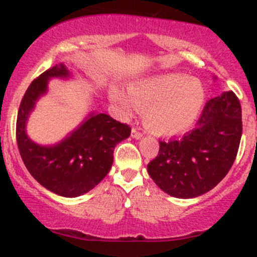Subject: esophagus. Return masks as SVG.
I'll return each instance as SVG.
<instances>
[{"instance_id": "34e87169", "label": "esophagus", "mask_w": 257, "mask_h": 257, "mask_svg": "<svg viewBox=\"0 0 257 257\" xmlns=\"http://www.w3.org/2000/svg\"><path fill=\"white\" fill-rule=\"evenodd\" d=\"M132 137L134 139H141L143 138V133L139 132L137 128H133L132 129Z\"/></svg>"}]
</instances>
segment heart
Wrapping results in <instances>:
<instances>
[{
	"label": "heart",
	"mask_w": 257,
	"mask_h": 257,
	"mask_svg": "<svg viewBox=\"0 0 257 257\" xmlns=\"http://www.w3.org/2000/svg\"><path fill=\"white\" fill-rule=\"evenodd\" d=\"M125 95L112 88L110 96L123 113L144 110V119L152 132L175 135L190 129L198 118L205 91L198 79L182 73H166L133 83Z\"/></svg>",
	"instance_id": "heart-1"
}]
</instances>
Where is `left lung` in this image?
I'll return each instance as SVG.
<instances>
[{
	"label": "left lung",
	"instance_id": "1",
	"mask_svg": "<svg viewBox=\"0 0 257 257\" xmlns=\"http://www.w3.org/2000/svg\"><path fill=\"white\" fill-rule=\"evenodd\" d=\"M241 107L232 90L206 102L196 128L181 139L159 141L157 157L147 164L156 185L176 198H194L213 190L237 157Z\"/></svg>",
	"mask_w": 257,
	"mask_h": 257
}]
</instances>
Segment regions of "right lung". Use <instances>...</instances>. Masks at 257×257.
Listing matches in <instances>:
<instances>
[{"instance_id": "obj_1", "label": "right lung", "mask_w": 257, "mask_h": 257, "mask_svg": "<svg viewBox=\"0 0 257 257\" xmlns=\"http://www.w3.org/2000/svg\"><path fill=\"white\" fill-rule=\"evenodd\" d=\"M64 64H58L31 82L17 117V143L29 173L47 190L63 197L87 193L110 172L114 147L131 135V126L105 113H91L78 129L54 146L32 143L25 132L29 113L46 93L51 77H69Z\"/></svg>"}]
</instances>
